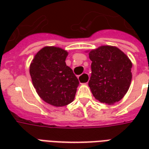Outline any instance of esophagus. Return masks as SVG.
Masks as SVG:
<instances>
[{
	"instance_id": "1",
	"label": "esophagus",
	"mask_w": 149,
	"mask_h": 149,
	"mask_svg": "<svg viewBox=\"0 0 149 149\" xmlns=\"http://www.w3.org/2000/svg\"><path fill=\"white\" fill-rule=\"evenodd\" d=\"M78 79H79V82H80L81 84H87L88 82V81H89V75L88 74V73H86V72H84V73H83L82 75H81V76L78 77Z\"/></svg>"
}]
</instances>
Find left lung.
Wrapping results in <instances>:
<instances>
[{
    "instance_id": "left-lung-1",
    "label": "left lung",
    "mask_w": 149,
    "mask_h": 149,
    "mask_svg": "<svg viewBox=\"0 0 149 149\" xmlns=\"http://www.w3.org/2000/svg\"><path fill=\"white\" fill-rule=\"evenodd\" d=\"M88 56L92 61L88 86L93 97L108 104L120 101L131 84L132 64L130 59L117 47L111 45L90 50Z\"/></svg>"
}]
</instances>
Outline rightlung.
Returning <instances> with one entry per match:
<instances>
[{"label":"right lung","instance_id":"obj_1","mask_svg":"<svg viewBox=\"0 0 149 149\" xmlns=\"http://www.w3.org/2000/svg\"><path fill=\"white\" fill-rule=\"evenodd\" d=\"M68 52L55 46H45L35 55L29 67L33 84L45 102L55 107L73 101L79 81L66 65Z\"/></svg>","mask_w":149,"mask_h":149}]
</instances>
